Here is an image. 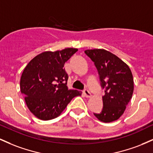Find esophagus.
<instances>
[{"instance_id": "1", "label": "esophagus", "mask_w": 153, "mask_h": 153, "mask_svg": "<svg viewBox=\"0 0 153 153\" xmlns=\"http://www.w3.org/2000/svg\"><path fill=\"white\" fill-rule=\"evenodd\" d=\"M83 94L85 95V96L86 98H90L91 96V94L90 93V91H89L88 89H85V90L83 91Z\"/></svg>"}]
</instances>
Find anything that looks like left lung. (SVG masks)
I'll return each mask as SVG.
<instances>
[{"label":"left lung","instance_id":"obj_1","mask_svg":"<svg viewBox=\"0 0 153 153\" xmlns=\"http://www.w3.org/2000/svg\"><path fill=\"white\" fill-rule=\"evenodd\" d=\"M85 53L94 62L101 85L105 89L103 109L94 114L101 122L117 120L124 114L134 91V80L129 66L115 54L103 49L87 50Z\"/></svg>","mask_w":153,"mask_h":153}]
</instances>
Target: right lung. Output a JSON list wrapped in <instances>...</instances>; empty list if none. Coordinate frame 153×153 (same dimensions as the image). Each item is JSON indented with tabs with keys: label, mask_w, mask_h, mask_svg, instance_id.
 Wrapping results in <instances>:
<instances>
[{
	"label": "right lung",
	"mask_w": 153,
	"mask_h": 153,
	"mask_svg": "<svg viewBox=\"0 0 153 153\" xmlns=\"http://www.w3.org/2000/svg\"><path fill=\"white\" fill-rule=\"evenodd\" d=\"M78 51L65 48L55 52L47 51L28 63L20 80L21 92L31 113L42 120L59 117L68 104L81 91L68 90V75L65 63Z\"/></svg>",
	"instance_id": "right-lung-1"
}]
</instances>
